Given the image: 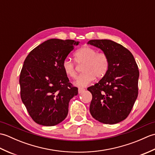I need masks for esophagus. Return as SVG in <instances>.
<instances>
[{"mask_svg":"<svg viewBox=\"0 0 155 155\" xmlns=\"http://www.w3.org/2000/svg\"><path fill=\"white\" fill-rule=\"evenodd\" d=\"M84 91H85V89L83 88H78V93H79V94L83 93Z\"/></svg>","mask_w":155,"mask_h":155,"instance_id":"obj_1","label":"esophagus"}]
</instances>
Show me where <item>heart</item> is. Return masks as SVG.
Returning a JSON list of instances; mask_svg holds the SVG:
<instances>
[{"mask_svg":"<svg viewBox=\"0 0 155 155\" xmlns=\"http://www.w3.org/2000/svg\"><path fill=\"white\" fill-rule=\"evenodd\" d=\"M76 62L83 64V72L76 79L74 84L78 87H85L91 83L95 77L101 78L106 74L108 68V58L103 52H98L96 49L84 47L78 49L74 54ZM62 69L68 77L74 78L77 75L75 63L67 58L62 62Z\"/></svg>","mask_w":155,"mask_h":155,"instance_id":"b5f03b06","label":"heart"}]
</instances>
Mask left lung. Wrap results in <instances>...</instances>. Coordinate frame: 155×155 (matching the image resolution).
Returning a JSON list of instances; mask_svg holds the SVG:
<instances>
[{"instance_id":"1","label":"left lung","mask_w":155,"mask_h":155,"mask_svg":"<svg viewBox=\"0 0 155 155\" xmlns=\"http://www.w3.org/2000/svg\"><path fill=\"white\" fill-rule=\"evenodd\" d=\"M88 44L100 48L108 58L106 74L87 88L93 95L90 113L104 124L120 123L130 114L138 97L137 62L127 48L113 41L91 40Z\"/></svg>"}]
</instances>
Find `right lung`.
<instances>
[{"instance_id": "right-lung-1", "label": "right lung", "mask_w": 155, "mask_h": 155, "mask_svg": "<svg viewBox=\"0 0 155 155\" xmlns=\"http://www.w3.org/2000/svg\"><path fill=\"white\" fill-rule=\"evenodd\" d=\"M73 40L52 38L39 45L26 58L20 74L21 97L35 123L51 127L67 117L68 103L78 94L62 64L74 46Z\"/></svg>"}]
</instances>
